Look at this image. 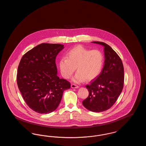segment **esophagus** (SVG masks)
I'll list each match as a JSON object with an SVG mask.
<instances>
[{"mask_svg":"<svg viewBox=\"0 0 146 146\" xmlns=\"http://www.w3.org/2000/svg\"><path fill=\"white\" fill-rule=\"evenodd\" d=\"M71 88L73 89H76V88H78L79 86H78L76 84H71Z\"/></svg>","mask_w":146,"mask_h":146,"instance_id":"esophagus-1","label":"esophagus"}]
</instances>
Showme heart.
I'll return each instance as SVG.
<instances>
[{
	"label": "heart",
	"instance_id": "b5f03b06",
	"mask_svg": "<svg viewBox=\"0 0 146 146\" xmlns=\"http://www.w3.org/2000/svg\"><path fill=\"white\" fill-rule=\"evenodd\" d=\"M67 57L59 61L61 75L69 79L76 69L78 71L73 78L75 82H82L86 79L91 81L98 76L104 64V55L99 50H90L82 45H78L67 52Z\"/></svg>",
	"mask_w": 146,
	"mask_h": 146
}]
</instances>
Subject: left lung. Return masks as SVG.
<instances>
[{"mask_svg":"<svg viewBox=\"0 0 146 146\" xmlns=\"http://www.w3.org/2000/svg\"><path fill=\"white\" fill-rule=\"evenodd\" d=\"M104 46V67L100 74L86 85L89 96L83 101L90 111L100 112L110 109L117 100L124 86V66L118 54L104 42H93Z\"/></svg>","mask_w":146,"mask_h":146,"instance_id":"left-lung-1","label":"left lung"}]
</instances>
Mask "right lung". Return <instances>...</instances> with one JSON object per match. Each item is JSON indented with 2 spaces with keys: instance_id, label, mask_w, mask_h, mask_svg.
<instances>
[{
  "instance_id": "1",
  "label": "right lung",
  "mask_w": 146,
  "mask_h": 146,
  "mask_svg": "<svg viewBox=\"0 0 146 146\" xmlns=\"http://www.w3.org/2000/svg\"><path fill=\"white\" fill-rule=\"evenodd\" d=\"M64 48L60 44L42 43L28 51L19 63L17 83L28 107L42 114L54 111L70 83L57 75L56 57Z\"/></svg>"
}]
</instances>
